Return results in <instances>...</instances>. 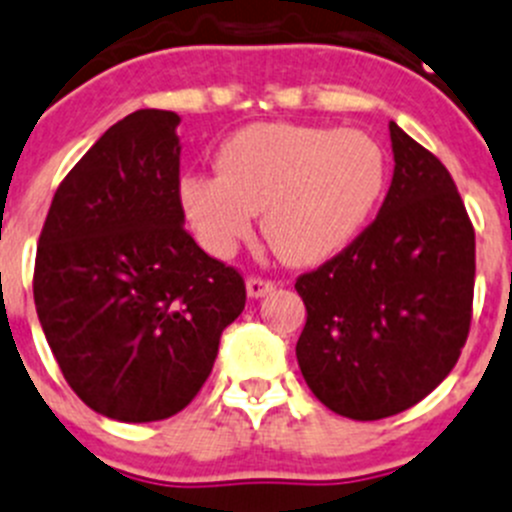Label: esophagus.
<instances>
[{"label":"esophagus","instance_id":"1","mask_svg":"<svg viewBox=\"0 0 512 512\" xmlns=\"http://www.w3.org/2000/svg\"><path fill=\"white\" fill-rule=\"evenodd\" d=\"M274 291V284L266 279H259V276H251V279H246V294L251 296V299H261V296L271 294Z\"/></svg>","mask_w":512,"mask_h":512}]
</instances>
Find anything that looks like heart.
<instances>
[{
    "mask_svg": "<svg viewBox=\"0 0 512 512\" xmlns=\"http://www.w3.org/2000/svg\"><path fill=\"white\" fill-rule=\"evenodd\" d=\"M216 173L186 175L178 188L201 246L226 259L264 210L266 241L294 266L321 264L354 243L387 188L377 140L321 125H248L221 145Z\"/></svg>",
    "mask_w": 512,
    "mask_h": 512,
    "instance_id": "obj_1",
    "label": "heart"
}]
</instances>
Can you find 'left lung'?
I'll return each instance as SVG.
<instances>
[{
    "label": "left lung",
    "mask_w": 512,
    "mask_h": 512,
    "mask_svg": "<svg viewBox=\"0 0 512 512\" xmlns=\"http://www.w3.org/2000/svg\"><path fill=\"white\" fill-rule=\"evenodd\" d=\"M394 175L354 243L296 279L306 326L296 359L337 415L410 410L455 367L470 332L475 231L445 165L389 123Z\"/></svg>",
    "instance_id": "obj_1"
}]
</instances>
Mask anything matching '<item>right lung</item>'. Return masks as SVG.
<instances>
[{
	"label": "right lung",
	"instance_id": "obj_1",
	"mask_svg": "<svg viewBox=\"0 0 512 512\" xmlns=\"http://www.w3.org/2000/svg\"><path fill=\"white\" fill-rule=\"evenodd\" d=\"M180 118L138 110L107 130L52 198L34 306L77 397L120 422L173 417L203 387L246 306L180 206Z\"/></svg>",
	"mask_w": 512,
	"mask_h": 512
}]
</instances>
